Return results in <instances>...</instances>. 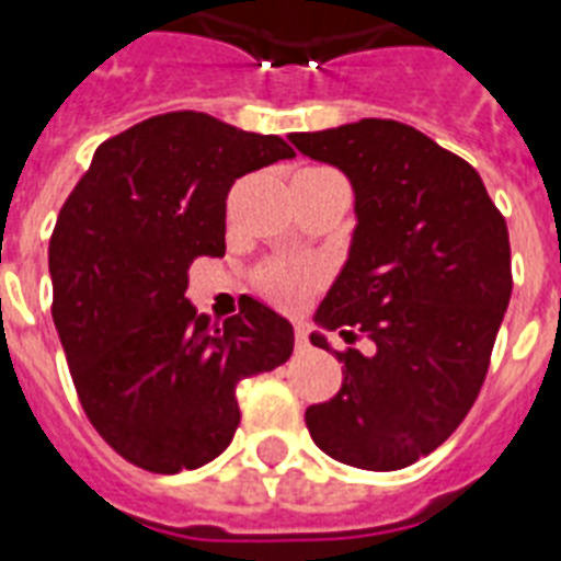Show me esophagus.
I'll list each match as a JSON object with an SVG mask.
<instances>
[{"label": "esophagus", "mask_w": 561, "mask_h": 561, "mask_svg": "<svg viewBox=\"0 0 561 561\" xmlns=\"http://www.w3.org/2000/svg\"><path fill=\"white\" fill-rule=\"evenodd\" d=\"M296 348H299V352L311 348V340H308V328H305V322H296Z\"/></svg>", "instance_id": "34e87169"}]
</instances>
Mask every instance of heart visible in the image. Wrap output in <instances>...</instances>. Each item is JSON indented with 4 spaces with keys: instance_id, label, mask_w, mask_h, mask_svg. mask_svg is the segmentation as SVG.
I'll return each mask as SVG.
<instances>
[{
    "instance_id": "obj_1",
    "label": "heart",
    "mask_w": 561,
    "mask_h": 561,
    "mask_svg": "<svg viewBox=\"0 0 561 561\" xmlns=\"http://www.w3.org/2000/svg\"><path fill=\"white\" fill-rule=\"evenodd\" d=\"M305 170H322V167H305ZM313 282L317 276L305 265H276L265 273V290L282 305L302 302L311 294Z\"/></svg>"
}]
</instances>
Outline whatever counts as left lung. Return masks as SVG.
<instances>
[{"mask_svg":"<svg viewBox=\"0 0 561 561\" xmlns=\"http://www.w3.org/2000/svg\"><path fill=\"white\" fill-rule=\"evenodd\" d=\"M290 144L354 186L348 259L313 320L368 343L334 352L343 386L305 423L334 461L403 470L458 430L484 383L513 290L507 221L470 163L407 123L363 117ZM311 343L331 352L320 331Z\"/></svg>","mask_w":561,"mask_h":561,"instance_id":"obj_1","label":"left lung"}]
</instances>
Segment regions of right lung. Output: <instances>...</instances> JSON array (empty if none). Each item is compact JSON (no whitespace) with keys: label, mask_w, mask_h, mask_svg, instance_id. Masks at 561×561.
I'll use <instances>...</instances> for the list:
<instances>
[{"label":"right lung","mask_w":561,"mask_h":561,"mask_svg":"<svg viewBox=\"0 0 561 561\" xmlns=\"http://www.w3.org/2000/svg\"><path fill=\"white\" fill-rule=\"evenodd\" d=\"M285 158L276 135L170 112L100 144L59 209L54 325L91 426L140 470L218 458L241 421L236 386L294 352V325L256 299L225 325L186 299L195 259L225 256L236 178Z\"/></svg>","instance_id":"1"}]
</instances>
